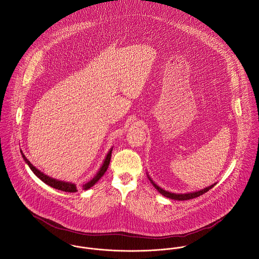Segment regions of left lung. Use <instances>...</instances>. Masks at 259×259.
Wrapping results in <instances>:
<instances>
[{"mask_svg":"<svg viewBox=\"0 0 259 259\" xmlns=\"http://www.w3.org/2000/svg\"><path fill=\"white\" fill-rule=\"evenodd\" d=\"M147 176H148V179H150V181L152 182V184L155 186V188L159 191L161 195H163L164 197H167V198H169V199L179 200V201L196 198V197H198L200 195L206 193L207 191H209L212 187H214V186L216 185V183H214V184H212V185H210V186H208V187H206V188H204V189H201V190H198V191H194V192H190V193H183V194H182V193H172V192H169V191H166V190L160 188L159 185L156 184V183L154 182V180L149 177L148 174H147Z\"/></svg>","mask_w":259,"mask_h":259,"instance_id":"8db88e82","label":"left lung"}]
</instances>
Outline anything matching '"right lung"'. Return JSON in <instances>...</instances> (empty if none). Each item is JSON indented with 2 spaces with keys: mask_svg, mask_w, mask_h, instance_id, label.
<instances>
[{
  "mask_svg": "<svg viewBox=\"0 0 259 259\" xmlns=\"http://www.w3.org/2000/svg\"><path fill=\"white\" fill-rule=\"evenodd\" d=\"M112 149H113V148H111V149L109 150V152L107 153L105 159H104L102 164H101V166H100V170L98 171V174L96 175V177L92 179V180H90L89 182H87V183H84V184L82 185L83 190H88V189H90L91 187H93V186L102 178V176L105 174V171L107 170V167H108V165H109V162H110ZM20 153H21V156H22V158L24 159V161H25V162L27 163V165L30 167V169L32 170V172H33L38 179H41L44 183H46L47 185H49V186H51V187H53V188H55V189L61 190V191H65V192H76V191H78V190H77V186H76L75 183L62 181V180L52 179V178L46 176V175L43 174L41 170L37 169L28 159H26V157L23 155V153H22L21 151H20Z\"/></svg>",
  "mask_w": 259,
  "mask_h": 259,
  "instance_id": "add662e5",
  "label": "right lung"
}]
</instances>
